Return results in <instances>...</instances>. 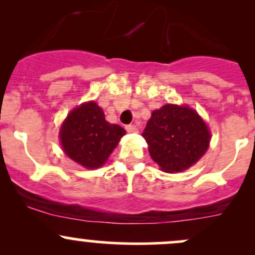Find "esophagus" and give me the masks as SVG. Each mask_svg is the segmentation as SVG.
Here are the masks:
<instances>
[{
	"label": "esophagus",
	"mask_w": 255,
	"mask_h": 255,
	"mask_svg": "<svg viewBox=\"0 0 255 255\" xmlns=\"http://www.w3.org/2000/svg\"><path fill=\"white\" fill-rule=\"evenodd\" d=\"M126 129H127L128 133H137L138 132V127L135 125L126 126Z\"/></svg>",
	"instance_id": "1"
}]
</instances>
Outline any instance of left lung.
<instances>
[{"mask_svg":"<svg viewBox=\"0 0 255 255\" xmlns=\"http://www.w3.org/2000/svg\"><path fill=\"white\" fill-rule=\"evenodd\" d=\"M143 137L151 159L165 173H180L201 159L211 132L195 110L168 104L151 113Z\"/></svg>","mask_w":255,"mask_h":255,"instance_id":"1","label":"left lung"}]
</instances>
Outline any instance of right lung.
I'll return each instance as SVG.
<instances>
[{
	"mask_svg": "<svg viewBox=\"0 0 255 255\" xmlns=\"http://www.w3.org/2000/svg\"><path fill=\"white\" fill-rule=\"evenodd\" d=\"M126 130L111 125L95 101L85 102L68 115L60 128V144L66 155L84 168L104 165Z\"/></svg>",
	"mask_w": 255,
	"mask_h": 255,
	"instance_id": "obj_1",
	"label": "right lung"
}]
</instances>
